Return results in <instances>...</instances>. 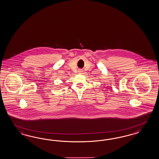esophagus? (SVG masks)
<instances>
[{
  "instance_id": "esophagus-1",
  "label": "esophagus",
  "mask_w": 159,
  "mask_h": 159,
  "mask_svg": "<svg viewBox=\"0 0 159 159\" xmlns=\"http://www.w3.org/2000/svg\"><path fill=\"white\" fill-rule=\"evenodd\" d=\"M82 72V70H79V73Z\"/></svg>"
}]
</instances>
